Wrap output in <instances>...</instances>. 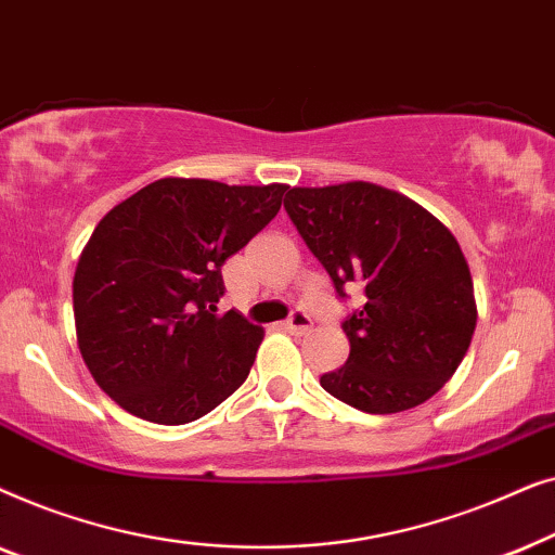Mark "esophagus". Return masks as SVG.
I'll return each mask as SVG.
<instances>
[{
	"label": "esophagus",
	"mask_w": 555,
	"mask_h": 555,
	"mask_svg": "<svg viewBox=\"0 0 555 555\" xmlns=\"http://www.w3.org/2000/svg\"><path fill=\"white\" fill-rule=\"evenodd\" d=\"M283 328L291 333H306V331H310V315L306 313V310H293L291 318L283 323Z\"/></svg>",
	"instance_id": "1"
}]
</instances>
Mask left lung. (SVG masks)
Listing matches in <instances>:
<instances>
[{"label": "left lung", "instance_id": "left-lung-1", "mask_svg": "<svg viewBox=\"0 0 555 555\" xmlns=\"http://www.w3.org/2000/svg\"><path fill=\"white\" fill-rule=\"evenodd\" d=\"M295 230L340 300L361 291L340 328L351 353L321 386L348 406L397 414L442 389L465 359L477 308L465 255L447 227L406 196L348 181L285 196Z\"/></svg>", "mask_w": 555, "mask_h": 555}]
</instances>
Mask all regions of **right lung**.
I'll use <instances>...</instances> for the list:
<instances>
[{
  "label": "right lung",
  "mask_w": 555,
  "mask_h": 555,
  "mask_svg": "<svg viewBox=\"0 0 555 555\" xmlns=\"http://www.w3.org/2000/svg\"><path fill=\"white\" fill-rule=\"evenodd\" d=\"M285 184L158 179L95 227L73 280L80 353L128 414L186 424L245 384L262 328L217 313L222 264L262 232Z\"/></svg>",
  "instance_id": "right-lung-1"
}]
</instances>
